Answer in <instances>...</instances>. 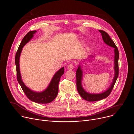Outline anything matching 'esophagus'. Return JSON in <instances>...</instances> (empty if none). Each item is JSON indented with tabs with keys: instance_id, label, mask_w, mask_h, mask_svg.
Segmentation results:
<instances>
[{
	"instance_id": "34e87169",
	"label": "esophagus",
	"mask_w": 134,
	"mask_h": 134,
	"mask_svg": "<svg viewBox=\"0 0 134 134\" xmlns=\"http://www.w3.org/2000/svg\"><path fill=\"white\" fill-rule=\"evenodd\" d=\"M67 68L69 69V70H72L73 68H74V66L72 64H69L68 65V67H67Z\"/></svg>"
}]
</instances>
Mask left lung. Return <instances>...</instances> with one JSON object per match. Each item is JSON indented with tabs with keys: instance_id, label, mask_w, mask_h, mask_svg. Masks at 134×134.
Segmentation results:
<instances>
[{
	"instance_id": "1",
	"label": "left lung",
	"mask_w": 134,
	"mask_h": 134,
	"mask_svg": "<svg viewBox=\"0 0 134 134\" xmlns=\"http://www.w3.org/2000/svg\"><path fill=\"white\" fill-rule=\"evenodd\" d=\"M99 31L101 33L102 39L104 42L108 46L113 48L114 52V77L112 80V82L109 87V88L105 91L100 93H91L86 92L82 86V80H83V71L82 68L81 64H79L77 70L76 71V86H77V91L81 95V97L84 100L93 102V101H98L101 100L103 99L108 97L110 94L115 83L117 80L119 74V68H118V59H119V51L117 47L116 44H114L113 41L111 40L109 34L104 31L99 30ZM94 56L90 55L87 57V59H91L93 58Z\"/></svg>"
}]
</instances>
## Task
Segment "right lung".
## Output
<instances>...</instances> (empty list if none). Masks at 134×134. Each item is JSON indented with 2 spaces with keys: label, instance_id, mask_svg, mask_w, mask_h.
Segmentation results:
<instances>
[{
  "label": "right lung",
  "instance_id": "add662e5",
  "mask_svg": "<svg viewBox=\"0 0 134 134\" xmlns=\"http://www.w3.org/2000/svg\"><path fill=\"white\" fill-rule=\"evenodd\" d=\"M36 32V31H33L28 32L24 37L17 51L15 58L17 71V79L28 99L37 103L46 104L50 103L57 97V95L58 93L59 82L62 76L64 74V67H63L61 68L54 74L48 87L42 92L34 91L25 85L22 81L20 72V55L23 48L32 39L34 36V34Z\"/></svg>",
  "mask_w": 134,
  "mask_h": 134
}]
</instances>
